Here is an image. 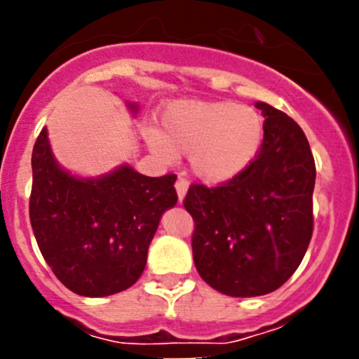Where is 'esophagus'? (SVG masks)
I'll use <instances>...</instances> for the list:
<instances>
[{"instance_id":"1","label":"esophagus","mask_w":359,"mask_h":359,"mask_svg":"<svg viewBox=\"0 0 359 359\" xmlns=\"http://www.w3.org/2000/svg\"><path fill=\"white\" fill-rule=\"evenodd\" d=\"M175 189H177V196H179V201L182 203L187 194V189H189V182H187L186 179H182V177H179L175 182Z\"/></svg>"}]
</instances>
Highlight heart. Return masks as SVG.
<instances>
[{
	"label": "heart",
	"mask_w": 359,
	"mask_h": 359,
	"mask_svg": "<svg viewBox=\"0 0 359 359\" xmlns=\"http://www.w3.org/2000/svg\"><path fill=\"white\" fill-rule=\"evenodd\" d=\"M159 126L146 130L151 151L166 163L187 154L191 172L206 184L229 182L247 172L266 135L259 111L229 100H175L161 111Z\"/></svg>",
	"instance_id": "b5f03b06"
}]
</instances>
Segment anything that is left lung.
<instances>
[{
    "instance_id": "left-lung-1",
    "label": "left lung",
    "mask_w": 359,
    "mask_h": 359,
    "mask_svg": "<svg viewBox=\"0 0 359 359\" xmlns=\"http://www.w3.org/2000/svg\"><path fill=\"white\" fill-rule=\"evenodd\" d=\"M266 118L262 149L236 179L189 187L198 273L217 292L259 297L297 271L313 236L316 166L302 128L285 112L255 102Z\"/></svg>"
}]
</instances>
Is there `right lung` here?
<instances>
[{"label":"right lung","instance_id":"obj_1","mask_svg":"<svg viewBox=\"0 0 359 359\" xmlns=\"http://www.w3.org/2000/svg\"><path fill=\"white\" fill-rule=\"evenodd\" d=\"M132 116L137 102H126ZM29 201L41 255L64 287L83 297H107L144 273L159 220L177 203L175 175L147 177L123 163L97 177L62 168L48 130L32 149Z\"/></svg>","mask_w":359,"mask_h":359}]
</instances>
